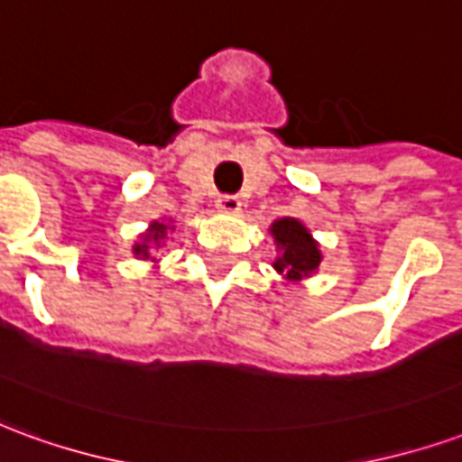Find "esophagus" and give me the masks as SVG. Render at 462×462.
<instances>
[{"mask_svg":"<svg viewBox=\"0 0 462 462\" xmlns=\"http://www.w3.org/2000/svg\"><path fill=\"white\" fill-rule=\"evenodd\" d=\"M217 210L240 212L242 210V200L237 198V195H220V198H217Z\"/></svg>","mask_w":462,"mask_h":462,"instance_id":"esophagus-1","label":"esophagus"}]
</instances>
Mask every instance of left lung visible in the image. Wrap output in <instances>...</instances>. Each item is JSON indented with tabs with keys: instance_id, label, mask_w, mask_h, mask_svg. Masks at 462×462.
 <instances>
[{
	"instance_id": "left-lung-1",
	"label": "left lung",
	"mask_w": 462,
	"mask_h": 462,
	"mask_svg": "<svg viewBox=\"0 0 462 462\" xmlns=\"http://www.w3.org/2000/svg\"><path fill=\"white\" fill-rule=\"evenodd\" d=\"M270 232L277 242V250H280V257L274 260V270L284 274V280L300 282L319 270V245L300 220H294V217L274 220Z\"/></svg>"
}]
</instances>
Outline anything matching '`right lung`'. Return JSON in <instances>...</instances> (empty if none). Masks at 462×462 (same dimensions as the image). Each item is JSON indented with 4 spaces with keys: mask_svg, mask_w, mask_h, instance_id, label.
<instances>
[{
    "mask_svg": "<svg viewBox=\"0 0 462 462\" xmlns=\"http://www.w3.org/2000/svg\"><path fill=\"white\" fill-rule=\"evenodd\" d=\"M168 230H171V227H168L165 222H158V220L151 222L148 232L143 235V240L133 245V254H135V257H141V260H151V245L161 247V242L165 240Z\"/></svg>",
    "mask_w": 462,
    "mask_h": 462,
    "instance_id": "obj_1",
    "label": "right lung"
}]
</instances>
